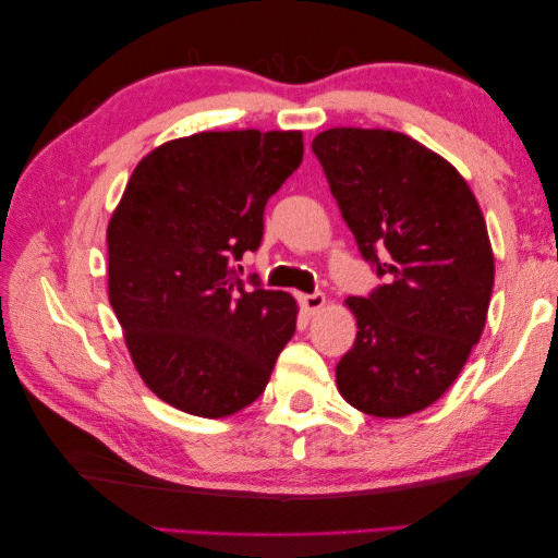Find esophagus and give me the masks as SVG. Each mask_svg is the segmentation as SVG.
Segmentation results:
<instances>
[{
	"label": "esophagus",
	"mask_w": 558,
	"mask_h": 558,
	"mask_svg": "<svg viewBox=\"0 0 558 558\" xmlns=\"http://www.w3.org/2000/svg\"><path fill=\"white\" fill-rule=\"evenodd\" d=\"M300 304L304 306L306 314H316L318 310H324L326 304V294L324 292H312V294H302Z\"/></svg>",
	"instance_id": "34e87169"
}]
</instances>
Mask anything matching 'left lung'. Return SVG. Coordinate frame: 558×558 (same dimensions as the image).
Here are the masks:
<instances>
[{"mask_svg":"<svg viewBox=\"0 0 558 558\" xmlns=\"http://www.w3.org/2000/svg\"><path fill=\"white\" fill-rule=\"evenodd\" d=\"M312 150L381 280L348 300L357 338L338 390L372 417H405L446 393L480 342L494 288L487 222L453 165L405 134L338 126Z\"/></svg>","mask_w":558,"mask_h":558,"instance_id":"1","label":"left lung"}]
</instances>
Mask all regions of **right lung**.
Segmentation results:
<instances>
[{"instance_id": "1", "label": "right lung", "mask_w": 558, "mask_h": 558, "mask_svg": "<svg viewBox=\"0 0 558 558\" xmlns=\"http://www.w3.org/2000/svg\"><path fill=\"white\" fill-rule=\"evenodd\" d=\"M302 132H201L136 165L108 228V288L146 386L196 417L264 393L298 326L288 292L236 276L268 198L302 162ZM242 270V268H240Z\"/></svg>"}]
</instances>
